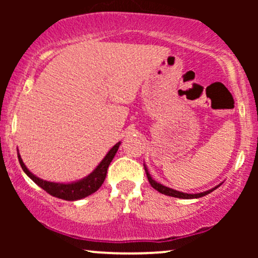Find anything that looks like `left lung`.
I'll return each mask as SVG.
<instances>
[{
  "instance_id": "8db88e82",
  "label": "left lung",
  "mask_w": 258,
  "mask_h": 258,
  "mask_svg": "<svg viewBox=\"0 0 258 258\" xmlns=\"http://www.w3.org/2000/svg\"><path fill=\"white\" fill-rule=\"evenodd\" d=\"M144 170H146L148 180H149L150 185H152L154 189H156V190H158L159 193L165 194V195H168V197L180 198V199H197V198L205 197V195H207L209 193H211L212 190H215V189H217V186H215V188L210 189V190L204 191V193H199V194H186V193H182V191H177V190H174V189L167 188V186H165V185L160 184V183H158V182H155V180H154V179L152 178V176H150L149 172H148V170H147L146 166H144Z\"/></svg>"
}]
</instances>
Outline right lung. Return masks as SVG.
<instances>
[{"label":"right lung","mask_w":258,"mask_h":258,"mask_svg":"<svg viewBox=\"0 0 258 258\" xmlns=\"http://www.w3.org/2000/svg\"><path fill=\"white\" fill-rule=\"evenodd\" d=\"M119 147H120V142L115 144V146L109 150V153L106 154L105 158L102 160V162L97 166V168L93 171V172L88 174L86 178L79 180V182L70 183V184L53 183V182H47V180L40 179L38 177L34 176V174L26 168L22 158H20V155H18V159H19L20 166H22L23 170H24V172L28 174V176L30 177V178L34 180L38 186H41L43 190H46L47 193L51 194L52 197L59 198V199L74 201V200H79V199H82V198L88 197V195L93 194L94 191L98 190L100 185H102L103 182H104L106 172H108L109 165H110L111 160L114 159L115 154H116Z\"/></svg>","instance_id":"add662e5"}]
</instances>
